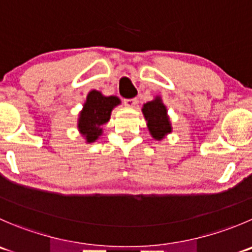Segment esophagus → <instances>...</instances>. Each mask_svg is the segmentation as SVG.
<instances>
[{"label":"esophagus","instance_id":"obj_1","mask_svg":"<svg viewBox=\"0 0 252 252\" xmlns=\"http://www.w3.org/2000/svg\"><path fill=\"white\" fill-rule=\"evenodd\" d=\"M124 104L126 107H135L138 104V99L136 98H129V99H124Z\"/></svg>","mask_w":252,"mask_h":252}]
</instances>
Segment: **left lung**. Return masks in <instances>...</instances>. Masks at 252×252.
Wrapping results in <instances>:
<instances>
[{"instance_id":"1","label":"left lung","mask_w":252,"mask_h":252,"mask_svg":"<svg viewBox=\"0 0 252 252\" xmlns=\"http://www.w3.org/2000/svg\"><path fill=\"white\" fill-rule=\"evenodd\" d=\"M141 111H143L150 135L155 140H162L167 134L172 131L167 108L162 103V99L160 96H156L153 101L146 102Z\"/></svg>"}]
</instances>
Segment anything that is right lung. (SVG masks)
Instances as JSON below:
<instances>
[{"mask_svg": "<svg viewBox=\"0 0 252 252\" xmlns=\"http://www.w3.org/2000/svg\"><path fill=\"white\" fill-rule=\"evenodd\" d=\"M118 104L121 99L117 96H103L96 90L89 92L77 119V128L86 143H94L102 135L103 126L111 119L112 111Z\"/></svg>", "mask_w": 252, "mask_h": 252, "instance_id": "add662e5", "label": "right lung"}]
</instances>
